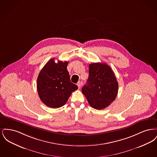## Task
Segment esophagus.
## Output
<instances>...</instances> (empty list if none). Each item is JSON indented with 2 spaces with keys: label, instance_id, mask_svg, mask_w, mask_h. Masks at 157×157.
<instances>
[{
  "label": "esophagus",
  "instance_id": "obj_1",
  "mask_svg": "<svg viewBox=\"0 0 157 157\" xmlns=\"http://www.w3.org/2000/svg\"><path fill=\"white\" fill-rule=\"evenodd\" d=\"M81 85H81V82H78L77 83V86H78V88H79V89L81 87Z\"/></svg>",
  "mask_w": 157,
  "mask_h": 157
}]
</instances>
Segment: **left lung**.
Listing matches in <instances>:
<instances>
[{
    "label": "left lung",
    "instance_id": "1",
    "mask_svg": "<svg viewBox=\"0 0 157 157\" xmlns=\"http://www.w3.org/2000/svg\"><path fill=\"white\" fill-rule=\"evenodd\" d=\"M118 83L112 69L105 63L89 65V77L82 88L89 104L96 109H102L115 99Z\"/></svg>",
    "mask_w": 157,
    "mask_h": 157
}]
</instances>
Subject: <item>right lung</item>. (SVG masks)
Returning a JSON list of instances; mask_svg holds the SVG:
<instances>
[{
    "label": "right lung",
    "mask_w": 157,
    "mask_h": 157,
    "mask_svg": "<svg viewBox=\"0 0 157 157\" xmlns=\"http://www.w3.org/2000/svg\"><path fill=\"white\" fill-rule=\"evenodd\" d=\"M68 62L55 58L49 60L40 71L37 79V90L40 100L48 107L58 108L67 103L78 86L71 82L67 70Z\"/></svg>",
    "instance_id": "1"
}]
</instances>
